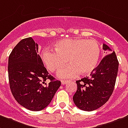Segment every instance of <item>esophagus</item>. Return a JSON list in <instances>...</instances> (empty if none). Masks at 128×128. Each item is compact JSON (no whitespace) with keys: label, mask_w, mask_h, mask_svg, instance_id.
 <instances>
[{"label":"esophagus","mask_w":128,"mask_h":128,"mask_svg":"<svg viewBox=\"0 0 128 128\" xmlns=\"http://www.w3.org/2000/svg\"><path fill=\"white\" fill-rule=\"evenodd\" d=\"M68 81H66V80H62V81H61V83L62 84V85H64V84H66L67 83H68Z\"/></svg>","instance_id":"34e87169"}]
</instances>
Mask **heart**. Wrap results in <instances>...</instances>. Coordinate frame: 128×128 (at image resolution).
I'll return each instance as SVG.
<instances>
[{"label": "heart", "mask_w": 128, "mask_h": 128, "mask_svg": "<svg viewBox=\"0 0 128 128\" xmlns=\"http://www.w3.org/2000/svg\"><path fill=\"white\" fill-rule=\"evenodd\" d=\"M55 51L45 50L41 54L42 62L51 72L61 69L58 76L68 78L78 73L88 74L96 68L100 56V47L96 40L68 38L59 40L54 45ZM67 61H66V60Z\"/></svg>", "instance_id": "heart-1"}]
</instances>
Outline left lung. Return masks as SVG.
Segmentation results:
<instances>
[{"mask_svg": "<svg viewBox=\"0 0 128 128\" xmlns=\"http://www.w3.org/2000/svg\"><path fill=\"white\" fill-rule=\"evenodd\" d=\"M106 53L112 52L103 44ZM119 62L114 52L106 55L90 76L76 81L77 90L73 96V101L79 109L92 111L107 102L114 90L117 76Z\"/></svg>", "mask_w": 128, "mask_h": 128, "instance_id": "left-lung-1", "label": "left lung"}]
</instances>
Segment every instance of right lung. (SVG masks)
<instances>
[{
    "instance_id": "1",
    "label": "right lung",
    "mask_w": 128,
    "mask_h": 128,
    "mask_svg": "<svg viewBox=\"0 0 128 128\" xmlns=\"http://www.w3.org/2000/svg\"><path fill=\"white\" fill-rule=\"evenodd\" d=\"M38 49L32 38H24L12 50L8 62L11 93L20 104L32 111L47 107L61 85L49 74Z\"/></svg>"
}]
</instances>
